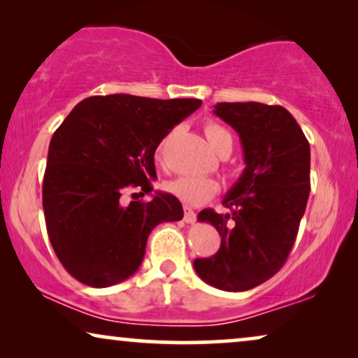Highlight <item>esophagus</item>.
I'll return each mask as SVG.
<instances>
[{
	"mask_svg": "<svg viewBox=\"0 0 358 358\" xmlns=\"http://www.w3.org/2000/svg\"><path fill=\"white\" fill-rule=\"evenodd\" d=\"M195 220H197V215H195L192 208L185 205V207H184V222L185 223H194Z\"/></svg>",
	"mask_w": 358,
	"mask_h": 358,
	"instance_id": "obj_1",
	"label": "esophagus"
}]
</instances>
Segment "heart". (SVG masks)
<instances>
[{"label":"heart","instance_id":"obj_1","mask_svg":"<svg viewBox=\"0 0 358 358\" xmlns=\"http://www.w3.org/2000/svg\"><path fill=\"white\" fill-rule=\"evenodd\" d=\"M205 135L218 153H223V151L231 153L233 136L224 127L217 122H207ZM168 190L184 203L202 205L218 194L220 184L217 179L207 178V176H179L168 182Z\"/></svg>","mask_w":358,"mask_h":358}]
</instances>
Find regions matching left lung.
<instances>
[{"mask_svg": "<svg viewBox=\"0 0 358 358\" xmlns=\"http://www.w3.org/2000/svg\"><path fill=\"white\" fill-rule=\"evenodd\" d=\"M213 112L238 131L246 169L223 199L231 213H199L222 246L194 268L208 285L244 292L275 275L295 244L310 197V143L282 106L220 102Z\"/></svg>", "mask_w": 358, "mask_h": 358, "instance_id": "1", "label": "left lung"}]
</instances>
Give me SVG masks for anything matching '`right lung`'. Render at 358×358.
Returning <instances> with one entry per match:
<instances>
[{
	"mask_svg": "<svg viewBox=\"0 0 358 358\" xmlns=\"http://www.w3.org/2000/svg\"><path fill=\"white\" fill-rule=\"evenodd\" d=\"M200 106L199 99L91 96L55 130L42 203L48 239L71 277L96 288L124 282L143 261L151 229L182 220V205L171 194L130 203L124 197L153 190L156 148Z\"/></svg>",
	"mask_w": 358,
	"mask_h": 358,
	"instance_id": "add662e5",
	"label": "right lung"
}]
</instances>
